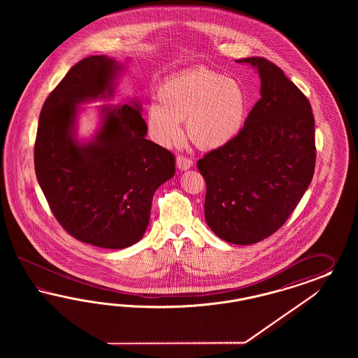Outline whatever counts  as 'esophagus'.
I'll return each mask as SVG.
<instances>
[{
	"instance_id": "esophagus-1",
	"label": "esophagus",
	"mask_w": 358,
	"mask_h": 358,
	"mask_svg": "<svg viewBox=\"0 0 358 358\" xmlns=\"http://www.w3.org/2000/svg\"><path fill=\"white\" fill-rule=\"evenodd\" d=\"M176 164H177V168L180 171H187V169H190L193 166V160L184 157V156H178L176 159Z\"/></svg>"
}]
</instances>
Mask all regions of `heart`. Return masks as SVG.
<instances>
[{"instance_id":"b5f03b06","label":"heart","mask_w":358,"mask_h":358,"mask_svg":"<svg viewBox=\"0 0 358 358\" xmlns=\"http://www.w3.org/2000/svg\"><path fill=\"white\" fill-rule=\"evenodd\" d=\"M157 99L147 108V127L153 141L169 147L187 135L195 144L214 151L236 141L250 114V98L243 84L208 69L195 68L166 80Z\"/></svg>"}]
</instances>
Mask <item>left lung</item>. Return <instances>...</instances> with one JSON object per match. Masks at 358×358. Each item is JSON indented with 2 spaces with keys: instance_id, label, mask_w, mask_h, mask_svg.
Masks as SVG:
<instances>
[{
  "instance_id": "obj_1",
  "label": "left lung",
  "mask_w": 358,
  "mask_h": 358,
  "mask_svg": "<svg viewBox=\"0 0 358 358\" xmlns=\"http://www.w3.org/2000/svg\"><path fill=\"white\" fill-rule=\"evenodd\" d=\"M250 65L260 99L245 129L196 166L206 181L205 219L217 238L250 245L274 234L299 203L315 169V120L303 93L264 57Z\"/></svg>"
}]
</instances>
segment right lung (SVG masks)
<instances>
[{
  "instance_id": "add662e5",
  "label": "right lung",
  "mask_w": 358,
  "mask_h": 358,
  "mask_svg": "<svg viewBox=\"0 0 358 358\" xmlns=\"http://www.w3.org/2000/svg\"><path fill=\"white\" fill-rule=\"evenodd\" d=\"M124 69L106 55L73 65L44 102L34 151L38 182L59 223L108 250L143 238L155 192L176 173L173 155L145 139L138 99L97 106V129L78 136L80 106L114 98Z\"/></svg>"
}]
</instances>
